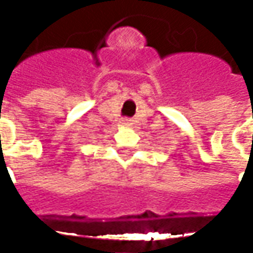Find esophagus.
Listing matches in <instances>:
<instances>
[{
	"label": "esophagus",
	"mask_w": 253,
	"mask_h": 253,
	"mask_svg": "<svg viewBox=\"0 0 253 253\" xmlns=\"http://www.w3.org/2000/svg\"><path fill=\"white\" fill-rule=\"evenodd\" d=\"M124 124H126V125H128V124H131V122H129V120H124Z\"/></svg>",
	"instance_id": "1"
}]
</instances>
